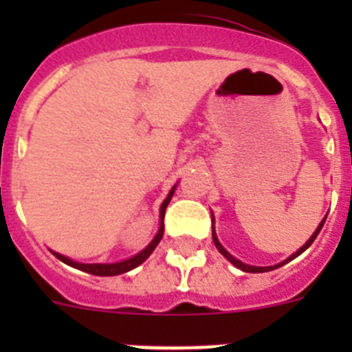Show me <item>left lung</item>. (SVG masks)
I'll use <instances>...</instances> for the list:
<instances>
[{
  "label": "left lung",
  "instance_id": "left-lung-1",
  "mask_svg": "<svg viewBox=\"0 0 352 352\" xmlns=\"http://www.w3.org/2000/svg\"><path fill=\"white\" fill-rule=\"evenodd\" d=\"M324 220H326V219H324ZM324 220H322V222H321V223H319V227H317V229H316V232H314V234H312V236H310V239H309V241H307V243H305V245H303V247H301V248H300V250H298V252H296V254H292V256H291V257H289V259H285V261H284V263H280V264H276V266H266V268H259V266H248V264H243V263H241V261L234 259V257H232V256H231V254H229V252H227V250H226V248H223V247H222V245H220V241H219V239H217V234H214V231H213V241H214V247L219 248V252H220V254H222V256H223V257H226V259H227V261H231V263H232V264H234L236 268H239V270H241V272H247V273H264V272H272V270H276V268H280V266H284V264H285V263H289V261H292V259H294V257H298V256H300V254H303V252H305V250H307V248H309V247H310V245H312V243H314V239H316V238H317V234H319V232H321L322 226H324Z\"/></svg>",
  "mask_w": 352,
  "mask_h": 352
}]
</instances>
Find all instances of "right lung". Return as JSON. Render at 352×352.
Returning a JSON list of instances; mask_svg holds the SVG:
<instances>
[{
    "mask_svg": "<svg viewBox=\"0 0 352 352\" xmlns=\"http://www.w3.org/2000/svg\"><path fill=\"white\" fill-rule=\"evenodd\" d=\"M174 194V188L169 192V195H167V199L162 203V208H160V229H158V234L155 236V239L151 241V243L148 245V247L144 248V250L141 252V254H138V256H133L132 259H126V261H121V263H114V264H80V263H74V261H70L68 257L61 256V254H58V252H52L56 257L60 261H63L65 264H68V266H74V268L80 270V272H86V273H91V275H98V276H113V275H121V273H126L130 272V270L138 268L139 264L144 263L146 259H148L149 256H151V252L157 248V245L160 243L162 236H164V214H166V208L167 204H169L170 197H173Z\"/></svg>",
    "mask_w": 352,
    "mask_h": 352,
    "instance_id": "right-lung-1",
    "label": "right lung"
}]
</instances>
